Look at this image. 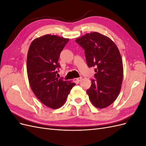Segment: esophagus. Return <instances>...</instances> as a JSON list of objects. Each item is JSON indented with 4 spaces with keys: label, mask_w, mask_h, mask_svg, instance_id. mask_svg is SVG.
Instances as JSON below:
<instances>
[{
    "label": "esophagus",
    "mask_w": 146,
    "mask_h": 146,
    "mask_svg": "<svg viewBox=\"0 0 146 146\" xmlns=\"http://www.w3.org/2000/svg\"><path fill=\"white\" fill-rule=\"evenodd\" d=\"M82 79V77H79V78H74V82L76 83H78Z\"/></svg>",
    "instance_id": "1"
}]
</instances>
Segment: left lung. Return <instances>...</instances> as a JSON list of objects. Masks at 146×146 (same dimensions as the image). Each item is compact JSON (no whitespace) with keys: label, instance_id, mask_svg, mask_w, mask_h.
Returning a JSON list of instances; mask_svg holds the SVG:
<instances>
[{"label":"left lung","instance_id":"left-lung-1","mask_svg":"<svg viewBox=\"0 0 146 146\" xmlns=\"http://www.w3.org/2000/svg\"><path fill=\"white\" fill-rule=\"evenodd\" d=\"M76 42L84 50L88 67H94L95 79L86 91L94 107H108L117 99L123 79V64L120 52L108 37L98 32L87 33Z\"/></svg>","mask_w":146,"mask_h":146}]
</instances>
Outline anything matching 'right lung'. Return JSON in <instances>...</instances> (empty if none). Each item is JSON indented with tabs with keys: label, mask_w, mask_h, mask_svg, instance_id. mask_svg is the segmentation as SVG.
I'll return each mask as SVG.
<instances>
[{
	"label": "right lung",
	"mask_w": 146,
	"mask_h": 146,
	"mask_svg": "<svg viewBox=\"0 0 146 146\" xmlns=\"http://www.w3.org/2000/svg\"><path fill=\"white\" fill-rule=\"evenodd\" d=\"M69 39L46 35L31 43L27 70L30 86L37 98L47 107L56 109L64 104L76 83L58 78L60 53Z\"/></svg>",
	"instance_id": "1"
}]
</instances>
